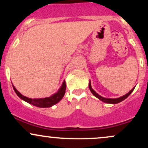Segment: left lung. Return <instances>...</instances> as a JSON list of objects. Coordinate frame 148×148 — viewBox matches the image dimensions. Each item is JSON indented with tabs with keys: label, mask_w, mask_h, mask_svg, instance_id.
Segmentation results:
<instances>
[{
	"label": "left lung",
	"mask_w": 148,
	"mask_h": 148,
	"mask_svg": "<svg viewBox=\"0 0 148 148\" xmlns=\"http://www.w3.org/2000/svg\"><path fill=\"white\" fill-rule=\"evenodd\" d=\"M134 88H135V87H134V88H132V90H131L128 93H127L126 95H125L120 97L115 98V99H110V98L103 97H101V95H99V94H97V93L94 90L92 89V88L90 81V83H89V89H90V90L91 91V92L92 93L93 95L95 96L97 98H98V99L101 100V101H103V102L108 103H113V104H115V103H118L119 102H121L122 101H123V100H125V99H127V98L130 95L131 93H132V92H133V90H134Z\"/></svg>",
	"instance_id": "8db88e82"
}]
</instances>
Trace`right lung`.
I'll return each mask as SVG.
<instances>
[{"instance_id":"1","label":"right lung","mask_w":148,"mask_h":148,"mask_svg":"<svg viewBox=\"0 0 148 148\" xmlns=\"http://www.w3.org/2000/svg\"><path fill=\"white\" fill-rule=\"evenodd\" d=\"M12 86L13 89H14L16 94L18 96V97L21 98V99H23V101L30 103V104H33V106L40 107V108H49V107H51L52 106H53V105L56 104L57 103H58L59 101L62 99V97H64V93H65L66 90L65 81H64L62 86H61V87L60 88V89L58 90V91L56 93H55V94L52 95L51 96L49 97L40 98V99H31V98H28L27 97L23 96V95H21V93L14 88V86H13V85Z\"/></svg>"}]
</instances>
